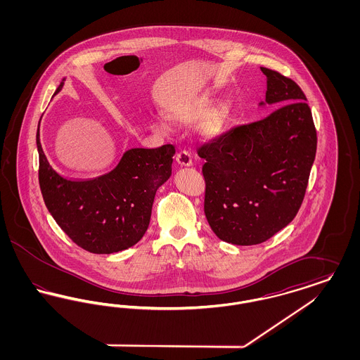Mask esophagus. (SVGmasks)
Returning a JSON list of instances; mask_svg holds the SVG:
<instances>
[{
    "label": "esophagus",
    "instance_id": "1",
    "mask_svg": "<svg viewBox=\"0 0 360 360\" xmlns=\"http://www.w3.org/2000/svg\"><path fill=\"white\" fill-rule=\"evenodd\" d=\"M176 163L182 167H190L193 165L191 160V155L188 154V151H181L176 154Z\"/></svg>",
    "mask_w": 360,
    "mask_h": 360
}]
</instances>
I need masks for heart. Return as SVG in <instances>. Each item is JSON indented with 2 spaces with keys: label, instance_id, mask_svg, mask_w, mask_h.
<instances>
[{
  "label": "heart",
  "instance_id": "obj_1",
  "mask_svg": "<svg viewBox=\"0 0 360 360\" xmlns=\"http://www.w3.org/2000/svg\"><path fill=\"white\" fill-rule=\"evenodd\" d=\"M170 120L190 125L201 121L198 127V135L205 141L220 140L226 134L231 119L232 106L224 101L217 103V98L212 96H201L188 103L174 106L169 112Z\"/></svg>",
  "mask_w": 360,
  "mask_h": 360
}]
</instances>
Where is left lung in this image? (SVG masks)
<instances>
[{
	"mask_svg": "<svg viewBox=\"0 0 360 360\" xmlns=\"http://www.w3.org/2000/svg\"><path fill=\"white\" fill-rule=\"evenodd\" d=\"M260 70L267 77V91L259 106L278 109L198 150L206 160L207 223L219 239L235 245L263 243L292 221L317 148L301 87L274 70Z\"/></svg>",
	"mask_w": 360,
	"mask_h": 360,
	"instance_id": "1",
	"label": "left lung"
}]
</instances>
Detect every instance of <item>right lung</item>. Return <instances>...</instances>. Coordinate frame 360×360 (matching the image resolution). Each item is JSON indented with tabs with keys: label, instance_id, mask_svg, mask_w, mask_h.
Instances as JSON below:
<instances>
[{
	"label": "right lung",
	"instance_id": "obj_1",
	"mask_svg": "<svg viewBox=\"0 0 360 360\" xmlns=\"http://www.w3.org/2000/svg\"><path fill=\"white\" fill-rule=\"evenodd\" d=\"M63 85L65 78L55 94ZM36 146L44 204L77 245L93 254H113L143 238L156 190L172 176L174 146L131 148L112 172L89 181H71L52 169L41 148L39 128Z\"/></svg>",
	"mask_w": 360,
	"mask_h": 360
}]
</instances>
